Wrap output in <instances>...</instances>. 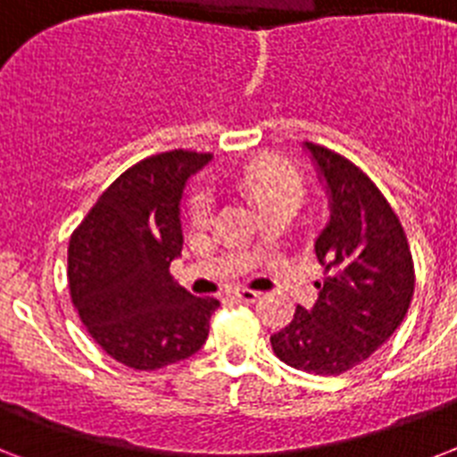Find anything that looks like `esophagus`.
<instances>
[{
	"instance_id": "34e87169",
	"label": "esophagus",
	"mask_w": 457,
	"mask_h": 457,
	"mask_svg": "<svg viewBox=\"0 0 457 457\" xmlns=\"http://www.w3.org/2000/svg\"><path fill=\"white\" fill-rule=\"evenodd\" d=\"M235 296L239 301H246V303H253V301L261 299V292H253V289H237Z\"/></svg>"
}]
</instances>
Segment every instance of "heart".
<instances>
[{
    "instance_id": "b5f03b06",
    "label": "heart",
    "mask_w": 457,
    "mask_h": 457,
    "mask_svg": "<svg viewBox=\"0 0 457 457\" xmlns=\"http://www.w3.org/2000/svg\"><path fill=\"white\" fill-rule=\"evenodd\" d=\"M242 185L258 199V204L270 211L275 206H299L303 199V179L292 165L278 158H258L242 172ZM213 213V196L206 189L192 194L189 215L194 222H206Z\"/></svg>"
}]
</instances>
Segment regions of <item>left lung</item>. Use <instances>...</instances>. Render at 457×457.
<instances>
[{"label": "left lung", "mask_w": 457, "mask_h": 457, "mask_svg": "<svg viewBox=\"0 0 457 457\" xmlns=\"http://www.w3.org/2000/svg\"><path fill=\"white\" fill-rule=\"evenodd\" d=\"M325 187V228L315 256L325 278L312 308L270 337L279 361L311 375H341L372 355L403 322L415 292L408 239L389 201L351 161L303 142Z\"/></svg>", "instance_id": "8db88e82"}]
</instances>
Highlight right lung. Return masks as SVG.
<instances>
[{"label":"right lung","instance_id":"add662e5","mask_svg":"<svg viewBox=\"0 0 457 457\" xmlns=\"http://www.w3.org/2000/svg\"><path fill=\"white\" fill-rule=\"evenodd\" d=\"M211 154L165 152L125 170L99 196L68 246V287L92 339L132 370L185 361L208 339L213 296L172 282L182 253L179 204Z\"/></svg>","mask_w":457,"mask_h":457}]
</instances>
